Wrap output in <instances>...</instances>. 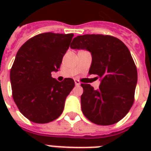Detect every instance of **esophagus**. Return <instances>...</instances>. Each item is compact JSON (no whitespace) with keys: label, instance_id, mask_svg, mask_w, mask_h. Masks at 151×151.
I'll use <instances>...</instances> for the list:
<instances>
[{"label":"esophagus","instance_id":"1","mask_svg":"<svg viewBox=\"0 0 151 151\" xmlns=\"http://www.w3.org/2000/svg\"><path fill=\"white\" fill-rule=\"evenodd\" d=\"M75 85H81V82L78 80H75Z\"/></svg>","mask_w":151,"mask_h":151}]
</instances>
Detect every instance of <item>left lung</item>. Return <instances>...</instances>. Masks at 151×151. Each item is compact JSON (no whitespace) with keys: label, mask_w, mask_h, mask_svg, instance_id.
I'll list each match as a JSON object with an SVG mask.
<instances>
[{"label":"left lung","mask_w":151,"mask_h":151,"mask_svg":"<svg viewBox=\"0 0 151 151\" xmlns=\"http://www.w3.org/2000/svg\"><path fill=\"white\" fill-rule=\"evenodd\" d=\"M73 49L92 54L89 74L101 78L99 88L81 84V110L85 117L99 125L117 123L129 113L134 103L137 69L127 46L117 37L85 34L73 38Z\"/></svg>","instance_id":"8db88e82"}]
</instances>
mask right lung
I'll use <instances>...</instances> for the list:
<instances>
[{"mask_svg":"<svg viewBox=\"0 0 151 151\" xmlns=\"http://www.w3.org/2000/svg\"><path fill=\"white\" fill-rule=\"evenodd\" d=\"M73 34L43 33L19 49L10 71L12 97L23 116L37 124L54 121L63 111L66 96L74 87L72 78L59 82L52 77L60 68Z\"/></svg>","mask_w":151,"mask_h":151,"instance_id":"obj_1","label":"right lung"}]
</instances>
